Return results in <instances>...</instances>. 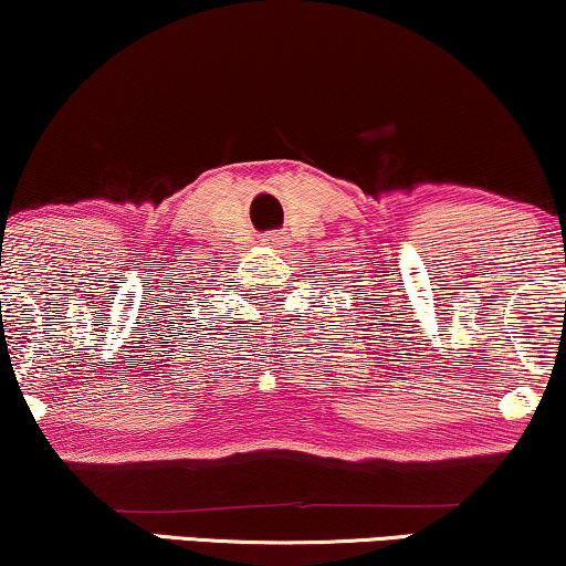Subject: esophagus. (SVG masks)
Returning a JSON list of instances; mask_svg holds the SVG:
<instances>
[{
    "label": "esophagus",
    "instance_id": "esophagus-1",
    "mask_svg": "<svg viewBox=\"0 0 566 566\" xmlns=\"http://www.w3.org/2000/svg\"><path fill=\"white\" fill-rule=\"evenodd\" d=\"M262 242H265L268 247H283V244H285V237L277 234V231H273V234L262 237Z\"/></svg>",
    "mask_w": 566,
    "mask_h": 566
}]
</instances>
